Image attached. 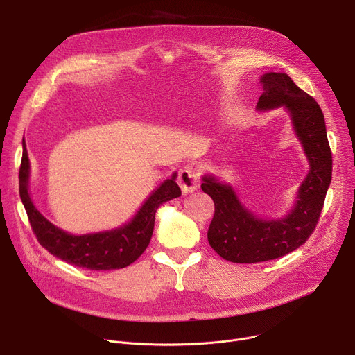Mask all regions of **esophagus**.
<instances>
[{
	"mask_svg": "<svg viewBox=\"0 0 355 355\" xmlns=\"http://www.w3.org/2000/svg\"><path fill=\"white\" fill-rule=\"evenodd\" d=\"M178 184L181 187V191L184 195H188L191 192H193L198 187V174L193 168L187 167L184 170L180 171L178 175Z\"/></svg>",
	"mask_w": 355,
	"mask_h": 355,
	"instance_id": "1",
	"label": "esophagus"
}]
</instances>
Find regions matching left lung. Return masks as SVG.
Instances as JSON below:
<instances>
[{
  "label": "left lung",
  "mask_w": 355,
  "mask_h": 355,
  "mask_svg": "<svg viewBox=\"0 0 355 355\" xmlns=\"http://www.w3.org/2000/svg\"><path fill=\"white\" fill-rule=\"evenodd\" d=\"M263 94L256 110H284L299 140L309 171L295 195L293 205L281 218H263L247 208L236 188L215 174L202 175V191L215 204L208 230L211 247L232 263L251 264L282 257L313 233L331 182V151L323 112L288 74L268 71L260 77Z\"/></svg>",
  "instance_id": "obj_1"
}]
</instances>
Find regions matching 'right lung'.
<instances>
[{"label":"right lung","mask_w":355,"mask_h":355,"mask_svg":"<svg viewBox=\"0 0 355 355\" xmlns=\"http://www.w3.org/2000/svg\"><path fill=\"white\" fill-rule=\"evenodd\" d=\"M29 178L31 162L24 144L19 193L39 243L55 257L92 271L119 270L136 261L147 248L153 234L157 209L164 202L181 196V189L175 182L177 173H174L151 191L133 218L126 223L111 230L73 234L58 227L39 212L31 198Z\"/></svg>","instance_id":"obj_1"}]
</instances>
